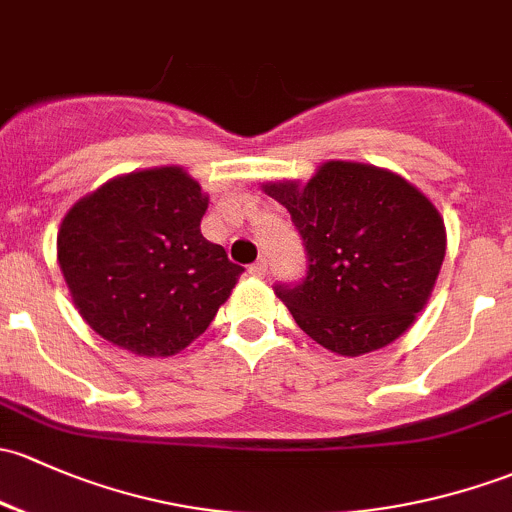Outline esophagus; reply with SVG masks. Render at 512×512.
<instances>
[{
  "label": "esophagus",
  "mask_w": 512,
  "mask_h": 512,
  "mask_svg": "<svg viewBox=\"0 0 512 512\" xmlns=\"http://www.w3.org/2000/svg\"><path fill=\"white\" fill-rule=\"evenodd\" d=\"M250 274H252V277H265V274H267V260H265V257H260L257 262H252Z\"/></svg>",
  "instance_id": "esophagus-1"
}]
</instances>
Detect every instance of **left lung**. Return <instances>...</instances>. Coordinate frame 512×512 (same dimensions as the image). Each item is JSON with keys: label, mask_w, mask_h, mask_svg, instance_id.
<instances>
[{"label": "left lung", "mask_w": 512, "mask_h": 512, "mask_svg": "<svg viewBox=\"0 0 512 512\" xmlns=\"http://www.w3.org/2000/svg\"><path fill=\"white\" fill-rule=\"evenodd\" d=\"M304 240L301 282L274 284L301 331L341 355L378 351L414 324L446 252L444 220L392 171L326 161L304 188L267 184Z\"/></svg>", "instance_id": "8db88e82"}]
</instances>
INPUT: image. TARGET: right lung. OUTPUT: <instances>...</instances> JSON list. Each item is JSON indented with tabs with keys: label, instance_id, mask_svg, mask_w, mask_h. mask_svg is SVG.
<instances>
[{
	"label": "right lung",
	"instance_id": "right-lung-1",
	"mask_svg": "<svg viewBox=\"0 0 512 512\" xmlns=\"http://www.w3.org/2000/svg\"><path fill=\"white\" fill-rule=\"evenodd\" d=\"M206 208L179 166L134 171L75 203L58 233V265L95 333L157 358L211 326L245 270L201 235Z\"/></svg>",
	"mask_w": 512,
	"mask_h": 512
}]
</instances>
